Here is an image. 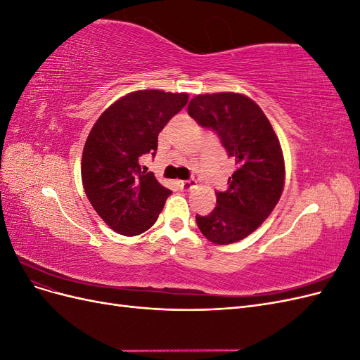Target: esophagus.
<instances>
[{
    "instance_id": "obj_1",
    "label": "esophagus",
    "mask_w": 360,
    "mask_h": 360,
    "mask_svg": "<svg viewBox=\"0 0 360 360\" xmlns=\"http://www.w3.org/2000/svg\"><path fill=\"white\" fill-rule=\"evenodd\" d=\"M177 184H179V188L180 189H183V191H192L193 188H197V180H180V181H177Z\"/></svg>"
}]
</instances>
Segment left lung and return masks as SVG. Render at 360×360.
<instances>
[{
    "label": "left lung",
    "instance_id": "obj_1",
    "mask_svg": "<svg viewBox=\"0 0 360 360\" xmlns=\"http://www.w3.org/2000/svg\"><path fill=\"white\" fill-rule=\"evenodd\" d=\"M189 115L216 130L226 153L237 163L230 188L217 192L209 216H195L200 231L214 245L243 240L276 207L285 183V162L279 139L263 110L240 93L195 96Z\"/></svg>",
    "mask_w": 360,
    "mask_h": 360
}]
</instances>
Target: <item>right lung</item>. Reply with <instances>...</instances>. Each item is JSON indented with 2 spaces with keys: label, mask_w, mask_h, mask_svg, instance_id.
<instances>
[{
  "label": "right lung",
  "mask_w": 360,
  "mask_h": 360,
  "mask_svg": "<svg viewBox=\"0 0 360 360\" xmlns=\"http://www.w3.org/2000/svg\"><path fill=\"white\" fill-rule=\"evenodd\" d=\"M188 101V93L132 91L108 106L90 130L81 160L84 191L115 233L138 236L158 221L171 191L139 160L156 155L159 132Z\"/></svg>",
  "instance_id": "1"
}]
</instances>
